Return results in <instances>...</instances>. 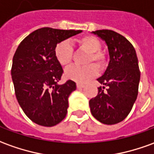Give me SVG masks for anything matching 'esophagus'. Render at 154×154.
Segmentation results:
<instances>
[{
  "mask_svg": "<svg viewBox=\"0 0 154 154\" xmlns=\"http://www.w3.org/2000/svg\"><path fill=\"white\" fill-rule=\"evenodd\" d=\"M77 88H84V85L81 84V83H77Z\"/></svg>",
  "mask_w": 154,
  "mask_h": 154,
  "instance_id": "obj_1",
  "label": "esophagus"
}]
</instances>
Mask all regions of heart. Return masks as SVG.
Here are the masks:
<instances>
[{
  "label": "heart",
  "mask_w": 154,
  "mask_h": 154,
  "mask_svg": "<svg viewBox=\"0 0 154 154\" xmlns=\"http://www.w3.org/2000/svg\"><path fill=\"white\" fill-rule=\"evenodd\" d=\"M76 42L79 50L88 53L86 59V64L94 61L100 69H103L106 66V57L103 53L99 51L101 42L97 37L89 35L84 36L78 38ZM54 53L55 57L61 66H68L72 62L73 48L66 41H62L57 44ZM96 67L94 64L83 66H72L66 70L65 76L69 80L74 81L78 83H84L97 75L98 69Z\"/></svg>",
  "instance_id": "obj_1"
}]
</instances>
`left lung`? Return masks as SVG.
Returning a JSON list of instances; mask_svg holds the SVG:
<instances>
[{"instance_id":"obj_1","label":"left lung","mask_w":154,"mask_h":154,"mask_svg":"<svg viewBox=\"0 0 154 154\" xmlns=\"http://www.w3.org/2000/svg\"><path fill=\"white\" fill-rule=\"evenodd\" d=\"M105 41L110 61L97 81L104 87L89 101L92 116L100 122L112 125L124 120L137 99L140 71L136 51L129 41L112 30L92 32ZM107 87L106 91L103 90Z\"/></svg>"}]
</instances>
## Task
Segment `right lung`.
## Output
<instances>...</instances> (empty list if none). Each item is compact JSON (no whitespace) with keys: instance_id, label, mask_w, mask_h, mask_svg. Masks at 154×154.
<instances>
[{"instance_id":"1","label":"right lung","mask_w":154,"mask_h":154,"mask_svg":"<svg viewBox=\"0 0 154 154\" xmlns=\"http://www.w3.org/2000/svg\"><path fill=\"white\" fill-rule=\"evenodd\" d=\"M81 32L40 28L26 36L14 54L11 77L15 94L25 114L38 125L52 127L66 117L68 97L77 86L72 80L57 84L63 70L54 50L57 44Z\"/></svg>"}]
</instances>
